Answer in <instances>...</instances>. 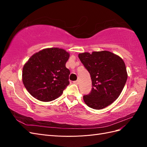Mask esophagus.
I'll return each mask as SVG.
<instances>
[{"mask_svg": "<svg viewBox=\"0 0 147 147\" xmlns=\"http://www.w3.org/2000/svg\"><path fill=\"white\" fill-rule=\"evenodd\" d=\"M74 84H78V80H76V81H74V82H73Z\"/></svg>", "mask_w": 147, "mask_h": 147, "instance_id": "obj_1", "label": "esophagus"}]
</instances>
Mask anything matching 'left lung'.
<instances>
[{
    "label": "left lung",
    "mask_w": 147,
    "mask_h": 147,
    "mask_svg": "<svg viewBox=\"0 0 147 147\" xmlns=\"http://www.w3.org/2000/svg\"><path fill=\"white\" fill-rule=\"evenodd\" d=\"M78 57L92 80V90L83 96L90 107L104 109L118 99L127 78L125 64L119 56L108 51L80 53Z\"/></svg>",
    "instance_id": "8db88e82"
}]
</instances>
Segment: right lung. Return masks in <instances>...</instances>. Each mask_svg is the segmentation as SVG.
I'll return each instance as SVG.
<instances>
[{"mask_svg":"<svg viewBox=\"0 0 147 147\" xmlns=\"http://www.w3.org/2000/svg\"><path fill=\"white\" fill-rule=\"evenodd\" d=\"M70 55L64 49L46 48L35 53L23 69V82L35 99L52 101L63 94L69 84L70 70L65 63Z\"/></svg>","mask_w":147,"mask_h":147,"instance_id":"add662e5","label":"right lung"}]
</instances>
